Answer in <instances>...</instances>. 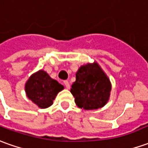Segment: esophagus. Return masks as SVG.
I'll list each match as a JSON object with an SVG mask.
<instances>
[{
	"mask_svg": "<svg viewBox=\"0 0 148 148\" xmlns=\"http://www.w3.org/2000/svg\"><path fill=\"white\" fill-rule=\"evenodd\" d=\"M64 84H65V87H66V89H70V83L68 81H64Z\"/></svg>",
	"mask_w": 148,
	"mask_h": 148,
	"instance_id": "obj_1",
	"label": "esophagus"
}]
</instances>
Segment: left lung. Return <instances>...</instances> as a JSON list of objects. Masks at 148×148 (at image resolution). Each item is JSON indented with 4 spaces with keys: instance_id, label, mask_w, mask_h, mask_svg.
Masks as SVG:
<instances>
[{
    "instance_id": "8db88e82",
    "label": "left lung",
    "mask_w": 148,
    "mask_h": 148,
    "mask_svg": "<svg viewBox=\"0 0 148 148\" xmlns=\"http://www.w3.org/2000/svg\"><path fill=\"white\" fill-rule=\"evenodd\" d=\"M111 82L100 66L94 62L82 66L76 73V81L70 92L77 106L85 110L103 107L109 99Z\"/></svg>"
}]
</instances>
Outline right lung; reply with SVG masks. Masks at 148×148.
<instances>
[{"instance_id": "obj_1", "label": "right lung", "mask_w": 148, "mask_h": 148, "mask_svg": "<svg viewBox=\"0 0 148 148\" xmlns=\"http://www.w3.org/2000/svg\"><path fill=\"white\" fill-rule=\"evenodd\" d=\"M63 89L61 84L42 70L32 74L25 85L27 97L40 108L51 106L58 92Z\"/></svg>"}]
</instances>
